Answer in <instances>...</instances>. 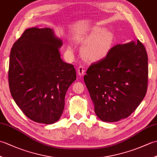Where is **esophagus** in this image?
Segmentation results:
<instances>
[{
  "label": "esophagus",
  "mask_w": 157,
  "mask_h": 157,
  "mask_svg": "<svg viewBox=\"0 0 157 157\" xmlns=\"http://www.w3.org/2000/svg\"><path fill=\"white\" fill-rule=\"evenodd\" d=\"M85 72V69H84V67L83 66H79L78 68V73L79 76H82L84 74Z\"/></svg>",
  "instance_id": "34e87169"
}]
</instances>
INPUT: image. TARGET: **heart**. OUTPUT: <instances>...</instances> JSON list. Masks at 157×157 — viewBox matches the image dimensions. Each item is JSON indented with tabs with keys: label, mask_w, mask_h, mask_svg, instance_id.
I'll use <instances>...</instances> for the list:
<instances>
[{
	"label": "heart",
	"mask_w": 157,
	"mask_h": 157,
	"mask_svg": "<svg viewBox=\"0 0 157 157\" xmlns=\"http://www.w3.org/2000/svg\"><path fill=\"white\" fill-rule=\"evenodd\" d=\"M114 35L101 27H95L84 38H81L82 44V56L90 61H95L104 58L108 54L114 42ZM69 49H71L69 46Z\"/></svg>",
	"instance_id": "b5f03b06"
}]
</instances>
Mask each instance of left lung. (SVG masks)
Listing matches in <instances>:
<instances>
[{"mask_svg":"<svg viewBox=\"0 0 157 157\" xmlns=\"http://www.w3.org/2000/svg\"><path fill=\"white\" fill-rule=\"evenodd\" d=\"M148 74L147 52L138 40L117 44L90 66L84 80L98 117L115 122L131 115L146 95Z\"/></svg>","mask_w":157,"mask_h":157,"instance_id":"obj_1","label":"left lung"}]
</instances>
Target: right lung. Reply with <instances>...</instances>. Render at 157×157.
I'll list each match as a JSON object with an SVG mask.
<instances>
[{
  "label": "right lung",
  "mask_w": 157,
  "mask_h": 157,
  "mask_svg": "<svg viewBox=\"0 0 157 157\" xmlns=\"http://www.w3.org/2000/svg\"><path fill=\"white\" fill-rule=\"evenodd\" d=\"M62 45L52 29L34 27L25 30L11 48L10 92L22 112L35 122L58 121L66 92L76 79L74 66L61 58Z\"/></svg>",
  "instance_id": "obj_1"
}]
</instances>
